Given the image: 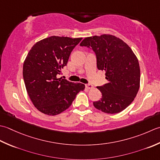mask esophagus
Wrapping results in <instances>:
<instances>
[{
  "mask_svg": "<svg viewBox=\"0 0 160 160\" xmlns=\"http://www.w3.org/2000/svg\"><path fill=\"white\" fill-rule=\"evenodd\" d=\"M86 88L87 89H93L94 86H92V85L88 83V84H86Z\"/></svg>",
  "mask_w": 160,
  "mask_h": 160,
  "instance_id": "1",
  "label": "esophagus"
}]
</instances>
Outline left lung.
<instances>
[{"mask_svg": "<svg viewBox=\"0 0 160 160\" xmlns=\"http://www.w3.org/2000/svg\"><path fill=\"white\" fill-rule=\"evenodd\" d=\"M80 45L92 49L97 68L106 71L107 83L97 87L102 97L93 102L94 106L108 114L122 112L132 102L139 88L138 58L125 42L112 35L85 38Z\"/></svg>", "mask_w": 160, "mask_h": 160, "instance_id": "left-lung-1", "label": "left lung"}]
</instances>
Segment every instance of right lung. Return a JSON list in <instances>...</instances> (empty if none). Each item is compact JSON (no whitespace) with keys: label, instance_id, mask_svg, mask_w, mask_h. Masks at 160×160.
Masks as SVG:
<instances>
[{"label":"right lung","instance_id":"add662e5","mask_svg":"<svg viewBox=\"0 0 160 160\" xmlns=\"http://www.w3.org/2000/svg\"><path fill=\"white\" fill-rule=\"evenodd\" d=\"M81 39L52 36L37 42L28 54L22 68L26 90L34 106L45 115L63 112L85 88L83 83L57 77Z\"/></svg>","mask_w":160,"mask_h":160}]
</instances>
